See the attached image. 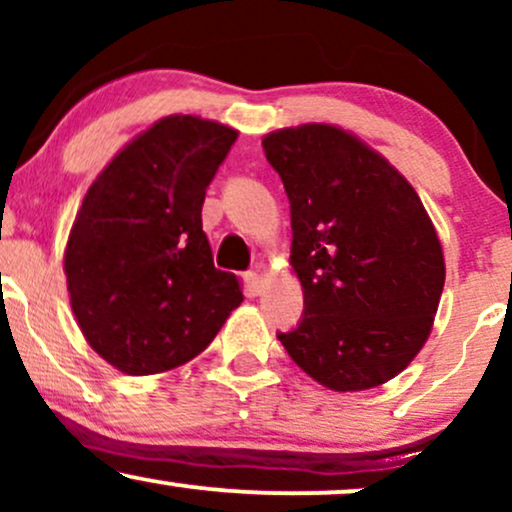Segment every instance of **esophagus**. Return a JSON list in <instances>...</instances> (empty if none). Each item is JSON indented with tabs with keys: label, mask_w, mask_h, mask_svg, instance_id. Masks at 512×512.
<instances>
[{
	"label": "esophagus",
	"mask_w": 512,
	"mask_h": 512,
	"mask_svg": "<svg viewBox=\"0 0 512 512\" xmlns=\"http://www.w3.org/2000/svg\"><path fill=\"white\" fill-rule=\"evenodd\" d=\"M243 281H245V293H248V296H257V293H262L264 279L257 272H245Z\"/></svg>",
	"instance_id": "34e87169"
}]
</instances>
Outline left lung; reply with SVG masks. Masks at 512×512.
<instances>
[{"instance_id": "8db88e82", "label": "left lung", "mask_w": 512, "mask_h": 512, "mask_svg": "<svg viewBox=\"0 0 512 512\" xmlns=\"http://www.w3.org/2000/svg\"><path fill=\"white\" fill-rule=\"evenodd\" d=\"M264 156L291 204V264L303 315L279 342L337 392L378 387L431 334L443 248L414 187L383 156L332 125L279 129Z\"/></svg>"}]
</instances>
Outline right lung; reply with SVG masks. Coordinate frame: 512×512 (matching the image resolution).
<instances>
[{
  "label": "right lung",
  "instance_id": "right-lung-1",
  "mask_svg": "<svg viewBox=\"0 0 512 512\" xmlns=\"http://www.w3.org/2000/svg\"><path fill=\"white\" fill-rule=\"evenodd\" d=\"M236 129L170 115L139 134L88 187L64 274L86 342L129 375L202 354L243 293L214 267L202 204Z\"/></svg>",
  "mask_w": 512,
  "mask_h": 512
}]
</instances>
